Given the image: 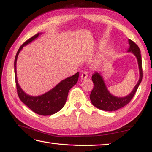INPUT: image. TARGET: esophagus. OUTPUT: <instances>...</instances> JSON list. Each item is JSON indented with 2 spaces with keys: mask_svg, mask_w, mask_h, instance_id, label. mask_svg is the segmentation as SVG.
<instances>
[{
  "mask_svg": "<svg viewBox=\"0 0 152 152\" xmlns=\"http://www.w3.org/2000/svg\"><path fill=\"white\" fill-rule=\"evenodd\" d=\"M81 79H85L88 77V73L86 71H84L83 72L81 73Z\"/></svg>",
  "mask_w": 152,
  "mask_h": 152,
  "instance_id": "esophagus-1",
  "label": "esophagus"
}]
</instances>
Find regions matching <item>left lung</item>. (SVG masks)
I'll use <instances>...</instances> for the list:
<instances>
[{
	"label": "left lung",
	"instance_id": "left-lung-1",
	"mask_svg": "<svg viewBox=\"0 0 152 152\" xmlns=\"http://www.w3.org/2000/svg\"><path fill=\"white\" fill-rule=\"evenodd\" d=\"M128 43L130 44V48L128 51L133 53L138 60L140 71L139 81L130 94L125 97H117L111 94L108 91L101 73L94 72L92 75V81L94 83V87L93 91L91 93L90 99L94 107L99 109L106 111H114L124 107L132 99L142 81L143 76L142 63L140 48L136 43L130 39H128Z\"/></svg>",
	"mask_w": 152,
	"mask_h": 152
}]
</instances>
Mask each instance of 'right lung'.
Segmentation results:
<instances>
[{
    "instance_id": "obj_1",
    "label": "right lung",
    "mask_w": 152,
    "mask_h": 152,
    "mask_svg": "<svg viewBox=\"0 0 152 152\" xmlns=\"http://www.w3.org/2000/svg\"><path fill=\"white\" fill-rule=\"evenodd\" d=\"M39 35V33L36 34V35H34L30 39H28L27 41H26L20 47L18 51H17L15 59H14V75H15L17 93H18L20 101L35 113L39 114V115L48 116L58 113L64 107L67 98L69 91L70 88L77 83L79 73L77 72L74 75L63 80L52 89L44 94H42V95L33 96L25 93L19 86L18 80H17V58H18L20 51L22 49L23 47L36 39Z\"/></svg>"
}]
</instances>
